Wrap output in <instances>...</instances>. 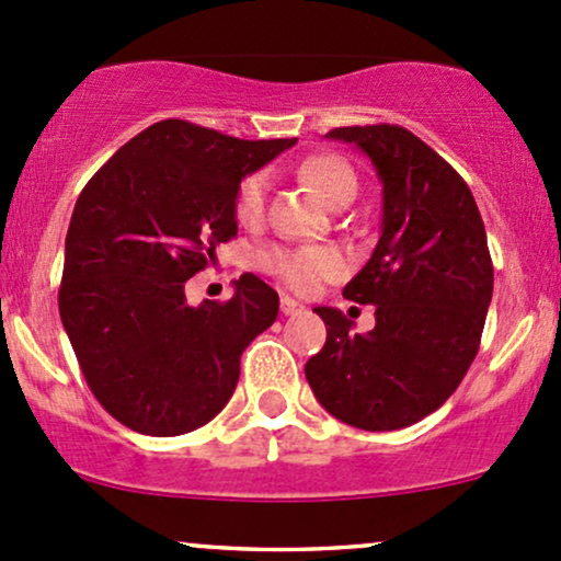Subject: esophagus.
<instances>
[{
  "label": "esophagus",
  "instance_id": "obj_1",
  "mask_svg": "<svg viewBox=\"0 0 561 561\" xmlns=\"http://www.w3.org/2000/svg\"><path fill=\"white\" fill-rule=\"evenodd\" d=\"M301 310H305V305H299L297 299L280 297V312H283V314H299Z\"/></svg>",
  "mask_w": 561,
  "mask_h": 561
}]
</instances>
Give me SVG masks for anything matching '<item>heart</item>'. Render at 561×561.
<instances>
[{"label": "heart", "mask_w": 561, "mask_h": 561, "mask_svg": "<svg viewBox=\"0 0 561 561\" xmlns=\"http://www.w3.org/2000/svg\"><path fill=\"white\" fill-rule=\"evenodd\" d=\"M299 178L318 193L323 204L342 209L357 193V178L344 159L331 153L310 156L299 163ZM267 172H251L238 182L236 217L241 225H256L267 204ZM262 267L299 294H310L320 283L339 278L347 262L331 247H275L262 254Z\"/></svg>", "instance_id": "1"}]
</instances>
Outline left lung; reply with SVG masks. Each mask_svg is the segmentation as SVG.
I'll list each match as a JSON object with an SVG mask.
<instances>
[{
    "mask_svg": "<svg viewBox=\"0 0 561 561\" xmlns=\"http://www.w3.org/2000/svg\"><path fill=\"white\" fill-rule=\"evenodd\" d=\"M374 161L383 185L381 238L344 299L376 307L355 333L333 307L323 350L305 365L314 398L344 424L392 432L437 411L480 350L493 260L474 196L448 161L398 124L331 129Z\"/></svg>",
    "mask_w": 561,
    "mask_h": 561,
    "instance_id": "obj_1",
    "label": "left lung"
}]
</instances>
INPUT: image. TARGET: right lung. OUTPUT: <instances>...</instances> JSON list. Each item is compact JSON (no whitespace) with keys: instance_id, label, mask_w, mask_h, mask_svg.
Masks as SVG:
<instances>
[{"instance_id":"1","label":"right lung","mask_w":561,"mask_h":561,"mask_svg":"<svg viewBox=\"0 0 561 561\" xmlns=\"http://www.w3.org/2000/svg\"><path fill=\"white\" fill-rule=\"evenodd\" d=\"M294 142L167 118L79 193L60 320L92 394L129 430L174 437L211 421L236 392L243 350L278 318V294L256 275L201 307L187 305L185 280L236 238L238 182Z\"/></svg>"}]
</instances>
